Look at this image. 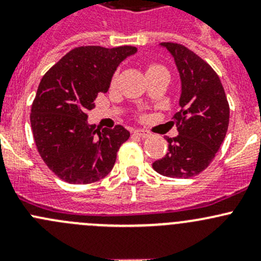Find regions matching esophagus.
Segmentation results:
<instances>
[{"mask_svg": "<svg viewBox=\"0 0 261 261\" xmlns=\"http://www.w3.org/2000/svg\"><path fill=\"white\" fill-rule=\"evenodd\" d=\"M134 134H135V135H138V136H140V138H149V136H151V134L149 133V131H146V130H135L134 131Z\"/></svg>", "mask_w": 261, "mask_h": 261, "instance_id": "obj_1", "label": "esophagus"}]
</instances>
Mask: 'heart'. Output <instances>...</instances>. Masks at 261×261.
I'll return each mask as SVG.
<instances>
[{"label":"heart","mask_w":261,"mask_h":261,"mask_svg":"<svg viewBox=\"0 0 261 261\" xmlns=\"http://www.w3.org/2000/svg\"><path fill=\"white\" fill-rule=\"evenodd\" d=\"M159 68H163V67H160V65H155V64H152V65H150L149 68H147V72H150V70L159 69ZM116 81H117V75H114V78H112V82H111V83H112V84H115V83H116Z\"/></svg>","instance_id":"heart-1"}]
</instances>
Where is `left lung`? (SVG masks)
Listing matches in <instances>:
<instances>
[{
	"label": "left lung",
	"instance_id": "1",
	"mask_svg": "<svg viewBox=\"0 0 261 261\" xmlns=\"http://www.w3.org/2000/svg\"><path fill=\"white\" fill-rule=\"evenodd\" d=\"M179 72L180 111L174 115L179 135L167 138L168 152L152 163L159 174L191 178L203 172L225 140L230 107L220 78L208 63L177 43H162Z\"/></svg>",
	"mask_w": 261,
	"mask_h": 261
}]
</instances>
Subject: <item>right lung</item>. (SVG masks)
Instances as JSON below:
<instances>
[{"mask_svg":"<svg viewBox=\"0 0 261 261\" xmlns=\"http://www.w3.org/2000/svg\"><path fill=\"white\" fill-rule=\"evenodd\" d=\"M135 46H78L41 78L31 106L36 149L48 168L70 184H88L106 177L120 146L130 138L123 126L103 128L87 122L98 93H106L112 75Z\"/></svg>","mask_w":261,"mask_h":261,"instance_id":"right-lung-1","label":"right lung"}]
</instances>
